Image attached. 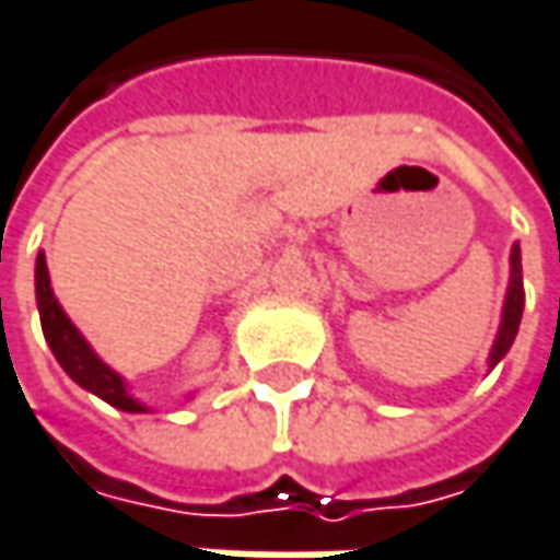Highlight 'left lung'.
<instances>
[{
    "mask_svg": "<svg viewBox=\"0 0 560 560\" xmlns=\"http://www.w3.org/2000/svg\"><path fill=\"white\" fill-rule=\"evenodd\" d=\"M523 269H520V247L510 249V284L508 298H504V313H501V329H498V339L491 346V358L488 364L494 368L513 346L516 339V329H520V316H523Z\"/></svg>",
    "mask_w": 560,
    "mask_h": 560,
    "instance_id": "obj_1",
    "label": "left lung"
}]
</instances>
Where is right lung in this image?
<instances>
[{
	"instance_id": "obj_1",
	"label": "right lung",
	"mask_w": 560,
	"mask_h": 560,
	"mask_svg": "<svg viewBox=\"0 0 560 560\" xmlns=\"http://www.w3.org/2000/svg\"><path fill=\"white\" fill-rule=\"evenodd\" d=\"M34 281H37V311H40V326L44 336L50 342L52 354L59 361V368L84 386L88 393L101 396L104 402H110L114 409L122 411H149L139 399L129 396L126 380L116 374L114 368H107L94 348L84 342V336L72 326V319L59 307V301L52 298L50 272H47V256H37V269H34Z\"/></svg>"
}]
</instances>
